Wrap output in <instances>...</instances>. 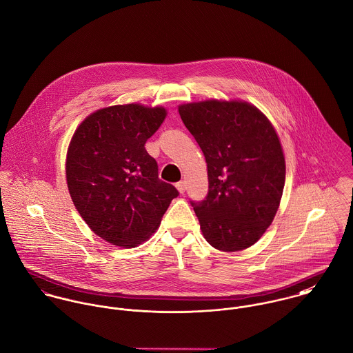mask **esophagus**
Here are the masks:
<instances>
[{
  "instance_id": "esophagus-1",
  "label": "esophagus",
  "mask_w": 353,
  "mask_h": 353,
  "mask_svg": "<svg viewBox=\"0 0 353 353\" xmlns=\"http://www.w3.org/2000/svg\"><path fill=\"white\" fill-rule=\"evenodd\" d=\"M176 188L179 190L180 194H184V192H185V183H184V181H179V183L176 184Z\"/></svg>"
}]
</instances>
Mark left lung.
Segmentation results:
<instances>
[{"mask_svg":"<svg viewBox=\"0 0 353 353\" xmlns=\"http://www.w3.org/2000/svg\"><path fill=\"white\" fill-rule=\"evenodd\" d=\"M208 162L209 192L191 201L205 239L225 252L255 244L279 210L285 184L280 139L255 106L205 101L179 108Z\"/></svg>","mask_w":353,"mask_h":353,"instance_id":"1","label":"left lung"}]
</instances>
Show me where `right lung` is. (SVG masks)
<instances>
[{
	"instance_id": "obj_1",
	"label": "right lung",
	"mask_w": 353,
	"mask_h": 353,
	"mask_svg": "<svg viewBox=\"0 0 353 353\" xmlns=\"http://www.w3.org/2000/svg\"><path fill=\"white\" fill-rule=\"evenodd\" d=\"M166 117L163 108L117 105L90 114L73 134L67 183L90 229L119 247H137L159 226L179 191L159 180L144 144Z\"/></svg>"
}]
</instances>
